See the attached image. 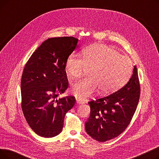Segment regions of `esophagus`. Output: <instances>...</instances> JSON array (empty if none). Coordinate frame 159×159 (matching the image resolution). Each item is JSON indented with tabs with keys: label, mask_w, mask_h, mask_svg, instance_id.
I'll return each instance as SVG.
<instances>
[{
	"label": "esophagus",
	"mask_w": 159,
	"mask_h": 159,
	"mask_svg": "<svg viewBox=\"0 0 159 159\" xmlns=\"http://www.w3.org/2000/svg\"><path fill=\"white\" fill-rule=\"evenodd\" d=\"M76 101H77V103H78V104H84V101H81V100L79 99V98H77V99H76Z\"/></svg>",
	"instance_id": "34e87169"
}]
</instances>
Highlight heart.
Returning a JSON list of instances; mask_svg holds the SVG:
<instances>
[{"label":"heart","instance_id":"obj_1","mask_svg":"<svg viewBox=\"0 0 159 159\" xmlns=\"http://www.w3.org/2000/svg\"><path fill=\"white\" fill-rule=\"evenodd\" d=\"M66 71L72 78H80L91 69L90 76L74 84L73 93L84 98L99 89L102 94L114 93L126 83L131 73L129 58L116 49L104 44L86 48L82 57L72 53L67 58Z\"/></svg>","mask_w":159,"mask_h":159}]
</instances>
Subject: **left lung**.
Returning a JSON list of instances; mask_svg holds the SVG:
<instances>
[{"instance_id": "obj_1", "label": "left lung", "mask_w": 159, "mask_h": 159, "mask_svg": "<svg viewBox=\"0 0 159 159\" xmlns=\"http://www.w3.org/2000/svg\"><path fill=\"white\" fill-rule=\"evenodd\" d=\"M140 87L137 67L131 77L119 90L88 102L90 115L85 123L88 134L98 142L113 139L127 128L140 98Z\"/></svg>"}]
</instances>
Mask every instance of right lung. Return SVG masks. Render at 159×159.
Segmentation results:
<instances>
[{"instance_id": "obj_1", "label": "right lung", "mask_w": 159, "mask_h": 159, "mask_svg": "<svg viewBox=\"0 0 159 159\" xmlns=\"http://www.w3.org/2000/svg\"><path fill=\"white\" fill-rule=\"evenodd\" d=\"M73 37L49 38L33 52L21 79V106L28 124L36 134L53 137L62 131L66 113L75 97L57 98L68 88L65 65L77 46Z\"/></svg>"}]
</instances>
